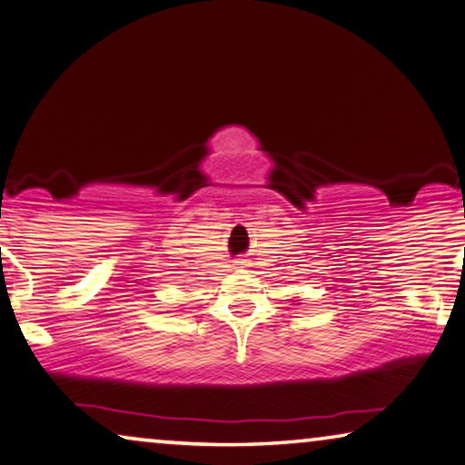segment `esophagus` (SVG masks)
<instances>
[{
  "instance_id": "1",
  "label": "esophagus",
  "mask_w": 465,
  "mask_h": 465,
  "mask_svg": "<svg viewBox=\"0 0 465 465\" xmlns=\"http://www.w3.org/2000/svg\"><path fill=\"white\" fill-rule=\"evenodd\" d=\"M245 266H247L245 260H237V262H234V268H245Z\"/></svg>"
}]
</instances>
